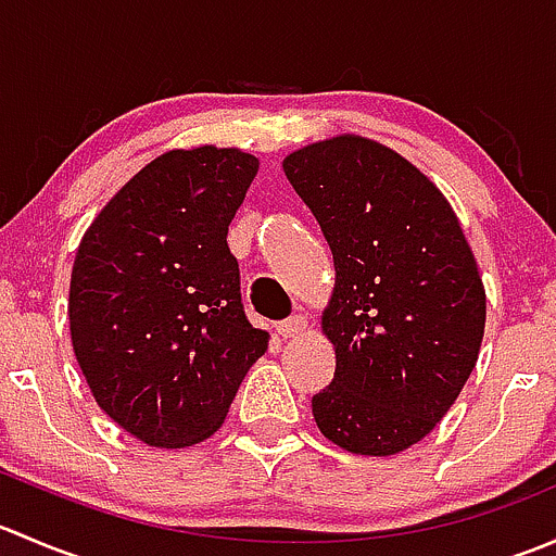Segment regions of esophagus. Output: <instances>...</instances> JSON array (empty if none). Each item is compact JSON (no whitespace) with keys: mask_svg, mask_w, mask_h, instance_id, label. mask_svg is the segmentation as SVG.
I'll return each instance as SVG.
<instances>
[{"mask_svg":"<svg viewBox=\"0 0 556 556\" xmlns=\"http://www.w3.org/2000/svg\"><path fill=\"white\" fill-rule=\"evenodd\" d=\"M277 330L285 336V339H290V336H301L306 330V317L304 314H293V317L282 319V323L277 325Z\"/></svg>","mask_w":556,"mask_h":556,"instance_id":"34e87169","label":"esophagus"}]
</instances>
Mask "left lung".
I'll return each mask as SVG.
<instances>
[{"label":"left lung","mask_w":556,"mask_h":556,"mask_svg":"<svg viewBox=\"0 0 556 556\" xmlns=\"http://www.w3.org/2000/svg\"><path fill=\"white\" fill-rule=\"evenodd\" d=\"M282 166L336 266L323 312L336 374L312 397L314 422L346 452L408 450L457 401L484 336V285L457 215L417 166L371 139H325Z\"/></svg>","instance_id":"obj_1"}]
</instances>
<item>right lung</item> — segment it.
Masks as SVG:
<instances>
[{"mask_svg":"<svg viewBox=\"0 0 556 556\" xmlns=\"http://www.w3.org/2000/svg\"><path fill=\"white\" fill-rule=\"evenodd\" d=\"M255 172L242 150H169L112 195L77 247L75 357L106 417L150 446L210 439L268 350L226 242Z\"/></svg>","mask_w":556,"mask_h":556,"instance_id":"right-lung-1","label":"right lung"}]
</instances>
